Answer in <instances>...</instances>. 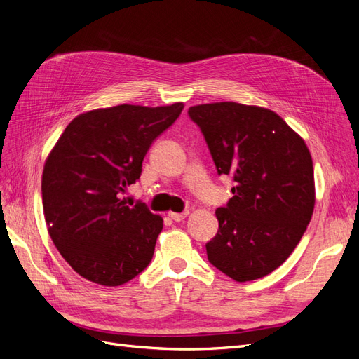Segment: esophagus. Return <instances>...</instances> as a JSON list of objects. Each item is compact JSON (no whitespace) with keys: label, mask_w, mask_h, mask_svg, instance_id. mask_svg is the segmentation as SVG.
Masks as SVG:
<instances>
[{"label":"esophagus","mask_w":359,"mask_h":359,"mask_svg":"<svg viewBox=\"0 0 359 359\" xmlns=\"http://www.w3.org/2000/svg\"><path fill=\"white\" fill-rule=\"evenodd\" d=\"M189 215V211H184V212H169V217L173 222H182L186 217Z\"/></svg>","instance_id":"34e87169"}]
</instances>
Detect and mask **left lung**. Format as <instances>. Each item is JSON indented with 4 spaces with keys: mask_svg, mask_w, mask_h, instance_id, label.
Returning <instances> with one entry per match:
<instances>
[{
    "mask_svg": "<svg viewBox=\"0 0 359 359\" xmlns=\"http://www.w3.org/2000/svg\"><path fill=\"white\" fill-rule=\"evenodd\" d=\"M189 116L217 173L235 182L233 196L215 210L219 232L205 245L210 264L236 281L265 277L290 256L311 220L310 151L265 107L210 103L190 107Z\"/></svg>",
    "mask_w": 359,
    "mask_h": 359,
    "instance_id": "8db88e82",
    "label": "left lung"
}]
</instances>
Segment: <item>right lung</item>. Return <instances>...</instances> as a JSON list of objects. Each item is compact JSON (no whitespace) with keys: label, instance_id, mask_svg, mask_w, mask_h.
<instances>
[{"label":"right lung","instance_id":"add662e5","mask_svg":"<svg viewBox=\"0 0 359 359\" xmlns=\"http://www.w3.org/2000/svg\"><path fill=\"white\" fill-rule=\"evenodd\" d=\"M182 109L119 104L81 114L50 151L41 177L48 232L83 278L121 286L149 265L163 220L142 202L126 205L121 194Z\"/></svg>","mask_w":359,"mask_h":359}]
</instances>
